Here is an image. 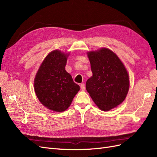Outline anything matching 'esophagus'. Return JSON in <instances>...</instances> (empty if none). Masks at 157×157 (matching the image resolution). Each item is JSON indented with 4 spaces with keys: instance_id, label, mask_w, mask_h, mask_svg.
Masks as SVG:
<instances>
[{
    "instance_id": "1",
    "label": "esophagus",
    "mask_w": 157,
    "mask_h": 157,
    "mask_svg": "<svg viewBox=\"0 0 157 157\" xmlns=\"http://www.w3.org/2000/svg\"><path fill=\"white\" fill-rule=\"evenodd\" d=\"M80 88H81L82 90H85V88H86V87H85L84 84H80Z\"/></svg>"
}]
</instances>
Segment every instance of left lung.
Masks as SVG:
<instances>
[{
	"mask_svg": "<svg viewBox=\"0 0 157 157\" xmlns=\"http://www.w3.org/2000/svg\"><path fill=\"white\" fill-rule=\"evenodd\" d=\"M92 76L86 88L96 106L103 111L123 102L129 90L130 78L124 63L115 52L107 48L87 52Z\"/></svg>",
	"mask_w": 157,
	"mask_h": 157,
	"instance_id": "1",
	"label": "left lung"
}]
</instances>
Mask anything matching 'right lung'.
<instances>
[{"label": "right lung", "mask_w": 157, "mask_h": 157, "mask_svg": "<svg viewBox=\"0 0 157 157\" xmlns=\"http://www.w3.org/2000/svg\"><path fill=\"white\" fill-rule=\"evenodd\" d=\"M70 52H50L42 61L34 79V90L39 101L49 110L63 112L71 105L80 86L65 70Z\"/></svg>", "instance_id": "add662e5"}]
</instances>
